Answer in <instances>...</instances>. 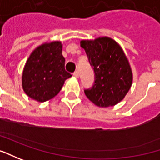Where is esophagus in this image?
<instances>
[{"label": "esophagus", "instance_id": "34e87169", "mask_svg": "<svg viewBox=\"0 0 160 160\" xmlns=\"http://www.w3.org/2000/svg\"><path fill=\"white\" fill-rule=\"evenodd\" d=\"M73 76H74L75 78H79V72H73Z\"/></svg>", "mask_w": 160, "mask_h": 160}]
</instances>
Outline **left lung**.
I'll use <instances>...</instances> for the list:
<instances>
[{
  "label": "left lung",
  "instance_id": "obj_1",
  "mask_svg": "<svg viewBox=\"0 0 160 160\" xmlns=\"http://www.w3.org/2000/svg\"><path fill=\"white\" fill-rule=\"evenodd\" d=\"M96 74L95 83L85 95L98 107L114 106L121 102L133 83L129 61L113 39L102 36L80 41Z\"/></svg>",
  "mask_w": 160,
  "mask_h": 160
}]
</instances>
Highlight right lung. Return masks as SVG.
Segmentation results:
<instances>
[{
	"instance_id": "1",
	"label": "right lung",
	"mask_w": 160,
	"mask_h": 160,
	"mask_svg": "<svg viewBox=\"0 0 160 160\" xmlns=\"http://www.w3.org/2000/svg\"><path fill=\"white\" fill-rule=\"evenodd\" d=\"M63 44L46 42L35 48L26 60L22 72V88L27 97L39 102L48 101L72 77L64 68Z\"/></svg>"
}]
</instances>
